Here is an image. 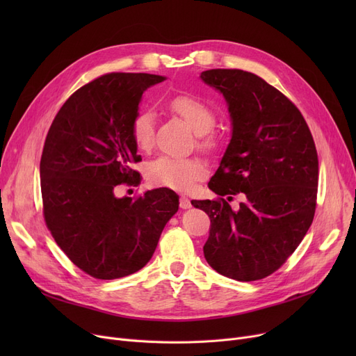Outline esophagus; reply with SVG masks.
<instances>
[{"label":"esophagus","instance_id":"34e87169","mask_svg":"<svg viewBox=\"0 0 356 356\" xmlns=\"http://www.w3.org/2000/svg\"><path fill=\"white\" fill-rule=\"evenodd\" d=\"M179 204H180V208H181V209H189V208L192 207V203H191V200H189L188 197H186V196H180Z\"/></svg>","mask_w":356,"mask_h":356}]
</instances>
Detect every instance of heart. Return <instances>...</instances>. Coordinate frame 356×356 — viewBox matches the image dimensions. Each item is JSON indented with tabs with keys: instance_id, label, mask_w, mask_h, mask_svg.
<instances>
[{
	"instance_id": "1",
	"label": "heart",
	"mask_w": 356,
	"mask_h": 356,
	"mask_svg": "<svg viewBox=\"0 0 356 356\" xmlns=\"http://www.w3.org/2000/svg\"><path fill=\"white\" fill-rule=\"evenodd\" d=\"M168 108L183 118L199 136V145L211 148L213 138L208 137L215 127L213 111L203 101L191 95H177L168 101ZM131 133L140 149H149L154 143V114L152 111H141L133 121ZM207 175V167L197 159H176L161 156L147 167V177L153 184L173 191L186 192Z\"/></svg>"
}]
</instances>
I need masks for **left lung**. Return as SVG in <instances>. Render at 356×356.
Segmentation results:
<instances>
[{
	"instance_id": "1",
	"label": "left lung",
	"mask_w": 356,
	"mask_h": 356,
	"mask_svg": "<svg viewBox=\"0 0 356 356\" xmlns=\"http://www.w3.org/2000/svg\"><path fill=\"white\" fill-rule=\"evenodd\" d=\"M200 79L227 101L231 141L209 189L218 200H192L207 212L211 231L203 254L219 274L255 282L282 267L309 231L319 161L297 106L257 74L211 69ZM244 193L234 211L223 195Z\"/></svg>"
}]
</instances>
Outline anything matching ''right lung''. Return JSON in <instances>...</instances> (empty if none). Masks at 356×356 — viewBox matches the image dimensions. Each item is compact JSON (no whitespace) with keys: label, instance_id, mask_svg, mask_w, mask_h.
<instances>
[{"label":"right lung","instance_id":"right-lung-1","mask_svg":"<svg viewBox=\"0 0 356 356\" xmlns=\"http://www.w3.org/2000/svg\"><path fill=\"white\" fill-rule=\"evenodd\" d=\"M163 81L149 73L104 74L70 95L44 141L46 225L72 263L99 280L141 270L179 211V196L167 188L136 200L114 193L115 186L140 177L129 168L141 160L131 127L144 90Z\"/></svg>","mask_w":356,"mask_h":356}]
</instances>
